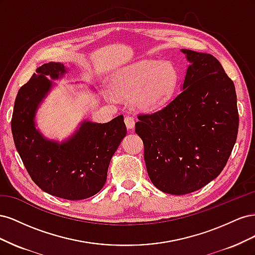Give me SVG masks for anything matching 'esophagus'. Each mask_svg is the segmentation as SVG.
<instances>
[{
  "label": "esophagus",
  "mask_w": 255,
  "mask_h": 255,
  "mask_svg": "<svg viewBox=\"0 0 255 255\" xmlns=\"http://www.w3.org/2000/svg\"><path fill=\"white\" fill-rule=\"evenodd\" d=\"M125 122H126V126L128 128H133L134 125H135V121L133 119V117H130V116H126L125 117Z\"/></svg>",
  "instance_id": "obj_1"
}]
</instances>
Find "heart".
<instances>
[{"label": "heart", "mask_w": 255, "mask_h": 255, "mask_svg": "<svg viewBox=\"0 0 255 255\" xmlns=\"http://www.w3.org/2000/svg\"><path fill=\"white\" fill-rule=\"evenodd\" d=\"M177 78L175 67L169 61L142 60L116 71L111 86L114 95L129 97L136 109L152 111L171 96Z\"/></svg>", "instance_id": "1"}]
</instances>
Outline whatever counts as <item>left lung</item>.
<instances>
[{
	"label": "left lung",
	"instance_id": "1",
	"mask_svg": "<svg viewBox=\"0 0 255 255\" xmlns=\"http://www.w3.org/2000/svg\"><path fill=\"white\" fill-rule=\"evenodd\" d=\"M190 65L182 90L163 109L138 115L151 182L171 195H186L217 177L238 133L233 81L211 54L181 50Z\"/></svg>",
	"mask_w": 255,
	"mask_h": 255
}]
</instances>
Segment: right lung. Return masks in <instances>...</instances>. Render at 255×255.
I'll return each mask as SVG.
<instances>
[{"label": "right lung", "instance_id": "1", "mask_svg": "<svg viewBox=\"0 0 255 255\" xmlns=\"http://www.w3.org/2000/svg\"><path fill=\"white\" fill-rule=\"evenodd\" d=\"M60 63H48L19 89L14 101L11 132L14 145L28 174L43 191L61 199L82 200L95 196L106 182L111 159L127 127L120 115L107 123L85 120L80 128L59 143L36 128L38 106L57 80L66 73Z\"/></svg>", "mask_w": 255, "mask_h": 255}]
</instances>
